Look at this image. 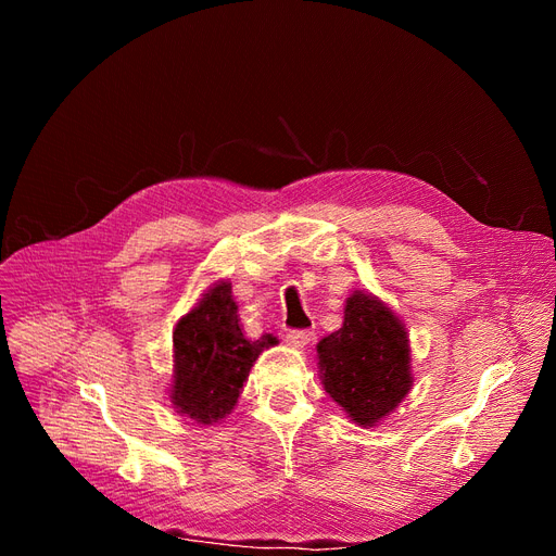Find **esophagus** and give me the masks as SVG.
Instances as JSON below:
<instances>
[{
	"label": "esophagus",
	"mask_w": 556,
	"mask_h": 556,
	"mask_svg": "<svg viewBox=\"0 0 556 556\" xmlns=\"http://www.w3.org/2000/svg\"><path fill=\"white\" fill-rule=\"evenodd\" d=\"M311 338H313V333L306 331V329H293V331L286 333V342L293 344V346H306L311 342Z\"/></svg>",
	"instance_id": "34e87169"
}]
</instances>
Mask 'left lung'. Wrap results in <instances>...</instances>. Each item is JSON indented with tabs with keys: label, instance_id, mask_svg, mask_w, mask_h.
I'll return each mask as SVG.
<instances>
[{
	"label": "left lung",
	"instance_id": "8db88e82",
	"mask_svg": "<svg viewBox=\"0 0 556 556\" xmlns=\"http://www.w3.org/2000/svg\"><path fill=\"white\" fill-rule=\"evenodd\" d=\"M317 367L329 396L363 428L394 413L413 388L405 327L361 290L346 300L342 327L317 342Z\"/></svg>",
	"mask_w": 556,
	"mask_h": 556
}]
</instances>
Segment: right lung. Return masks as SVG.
Returning a JSON list of instances; mask_svg holds the SVG:
<instances>
[{
  "mask_svg": "<svg viewBox=\"0 0 556 556\" xmlns=\"http://www.w3.org/2000/svg\"><path fill=\"white\" fill-rule=\"evenodd\" d=\"M277 338L243 336L231 283H214L173 331L170 401L180 415L210 426L225 419L237 405L250 369L263 349Z\"/></svg>",
  "mask_w": 556,
  "mask_h": 556,
  "instance_id": "1",
  "label": "right lung"
}]
</instances>
